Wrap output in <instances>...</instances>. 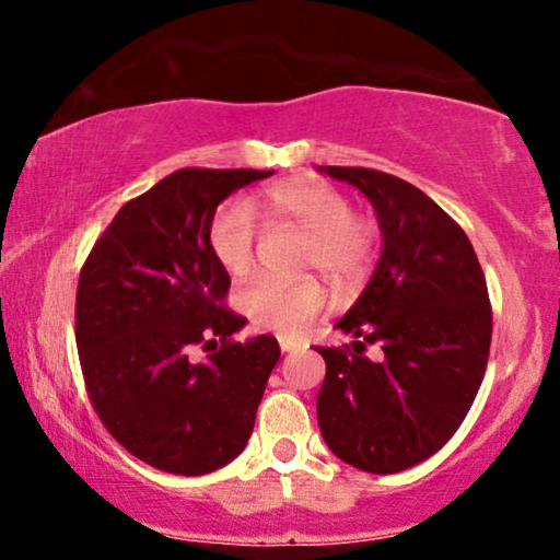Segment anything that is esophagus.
Returning a JSON list of instances; mask_svg holds the SVG:
<instances>
[{
    "mask_svg": "<svg viewBox=\"0 0 560 560\" xmlns=\"http://www.w3.org/2000/svg\"><path fill=\"white\" fill-rule=\"evenodd\" d=\"M278 341H280V349H282V351H295V349H301V341L290 339V336H278Z\"/></svg>",
    "mask_w": 560,
    "mask_h": 560,
    "instance_id": "obj_1",
    "label": "esophagus"
}]
</instances>
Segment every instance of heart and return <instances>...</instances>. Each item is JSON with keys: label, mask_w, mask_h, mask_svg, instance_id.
Returning a JSON list of instances; mask_svg holds the SVG:
<instances>
[{"label": "heart", "mask_w": 560, "mask_h": 560, "mask_svg": "<svg viewBox=\"0 0 560 560\" xmlns=\"http://www.w3.org/2000/svg\"><path fill=\"white\" fill-rule=\"evenodd\" d=\"M257 219L305 232L301 270L320 272L339 293L362 285L377 262L380 232L374 221L351 213V201L331 183L288 178L247 203H224L211 217L209 249L232 278H244L255 267ZM324 305L326 290L313 278H257L240 293V308L252 324L278 334H298Z\"/></svg>", "instance_id": "obj_1"}]
</instances>
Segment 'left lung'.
<instances>
[{"instance_id":"left-lung-1","label":"left lung","mask_w":560,"mask_h":560,"mask_svg":"<svg viewBox=\"0 0 560 560\" xmlns=\"http://www.w3.org/2000/svg\"><path fill=\"white\" fill-rule=\"evenodd\" d=\"M362 190L377 213L382 255L336 328L351 349L326 362L316 412L326 446L370 474H395L433 456L469 412L485 380L492 308L464 229L423 190L370 167L320 165ZM381 349L370 360L363 349Z\"/></svg>"}]
</instances>
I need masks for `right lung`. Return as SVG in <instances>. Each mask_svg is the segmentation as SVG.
I'll list each match as a JSON object with an SVG mask.
<instances>
[{
  "instance_id": "right-lung-1",
  "label": "right lung",
  "mask_w": 560,
  "mask_h": 560,
  "mask_svg": "<svg viewBox=\"0 0 560 560\" xmlns=\"http://www.w3.org/2000/svg\"><path fill=\"white\" fill-rule=\"evenodd\" d=\"M272 171L183 167L119 209L75 293V347L96 416L140 462L201 477L234 462L280 359L275 336L244 343L224 308L229 272L209 249L217 206ZM201 346L210 354L196 363Z\"/></svg>"
}]
</instances>
